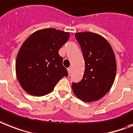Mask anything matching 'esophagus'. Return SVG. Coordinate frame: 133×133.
Returning <instances> with one entry per match:
<instances>
[{
  "label": "esophagus",
  "instance_id": "obj_1",
  "mask_svg": "<svg viewBox=\"0 0 133 133\" xmlns=\"http://www.w3.org/2000/svg\"><path fill=\"white\" fill-rule=\"evenodd\" d=\"M68 71L69 75H70V74H71V72H72V68H68Z\"/></svg>",
  "mask_w": 133,
  "mask_h": 133
}]
</instances>
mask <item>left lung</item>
<instances>
[{
  "mask_svg": "<svg viewBox=\"0 0 133 133\" xmlns=\"http://www.w3.org/2000/svg\"><path fill=\"white\" fill-rule=\"evenodd\" d=\"M85 60L83 79L72 83L73 92L84 102L100 100L111 88L116 74V60L109 43L91 32L75 34Z\"/></svg>",
  "mask_w": 133,
  "mask_h": 133,
  "instance_id": "left-lung-1",
  "label": "left lung"
}]
</instances>
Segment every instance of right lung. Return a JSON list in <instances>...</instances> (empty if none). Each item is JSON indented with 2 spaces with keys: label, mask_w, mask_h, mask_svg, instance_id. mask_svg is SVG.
Here are the masks:
<instances>
[{
  "label": "right lung",
  "mask_w": 133,
  "mask_h": 133,
  "mask_svg": "<svg viewBox=\"0 0 133 133\" xmlns=\"http://www.w3.org/2000/svg\"><path fill=\"white\" fill-rule=\"evenodd\" d=\"M68 32L55 29L35 31L18 51L16 76L22 89L29 94L42 96L53 90L68 72L63 65L59 49L69 39Z\"/></svg>",
  "instance_id": "obj_1"
}]
</instances>
